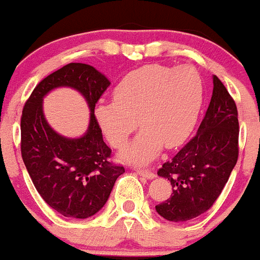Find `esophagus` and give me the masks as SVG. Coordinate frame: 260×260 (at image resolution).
<instances>
[{"label":"esophagus","mask_w":260,"mask_h":260,"mask_svg":"<svg viewBox=\"0 0 260 260\" xmlns=\"http://www.w3.org/2000/svg\"><path fill=\"white\" fill-rule=\"evenodd\" d=\"M135 171H136V173H138V174H140V176H143V177H145V178H149V179H151V178H154V177H155V173H153V172H151V171H149V169H144V168H136Z\"/></svg>","instance_id":"34e87169"}]
</instances>
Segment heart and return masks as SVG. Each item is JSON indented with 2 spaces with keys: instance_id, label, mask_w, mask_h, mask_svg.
I'll return each mask as SVG.
<instances>
[{
  "instance_id": "b5f03b06",
  "label": "heart",
  "mask_w": 260,
  "mask_h": 260,
  "mask_svg": "<svg viewBox=\"0 0 260 260\" xmlns=\"http://www.w3.org/2000/svg\"><path fill=\"white\" fill-rule=\"evenodd\" d=\"M205 97V83L194 67L150 64L130 72L114 89V101L100 102L94 114L109 143L122 149L138 124L135 140L121 158L146 163L183 143L193 130Z\"/></svg>"
}]
</instances>
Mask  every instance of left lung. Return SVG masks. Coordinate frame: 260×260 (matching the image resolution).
Listing matches in <instances>:
<instances>
[{"label": "left lung", "mask_w": 260, "mask_h": 260, "mask_svg": "<svg viewBox=\"0 0 260 260\" xmlns=\"http://www.w3.org/2000/svg\"><path fill=\"white\" fill-rule=\"evenodd\" d=\"M239 156L238 109L222 82L214 76V91L197 134L159 168L173 193L156 205L161 217L191 220L212 207Z\"/></svg>", "instance_id": "8db88e82"}]
</instances>
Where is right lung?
I'll return each mask as SVG.
<instances>
[{
  "label": "right lung",
  "mask_w": 260,
  "mask_h": 260,
  "mask_svg": "<svg viewBox=\"0 0 260 260\" xmlns=\"http://www.w3.org/2000/svg\"><path fill=\"white\" fill-rule=\"evenodd\" d=\"M72 86L89 102L91 120L79 139L60 137L42 114V97L56 86ZM110 81L88 64L69 63L39 82L21 115V156L42 199L66 217L87 218L104 207L125 168L114 164L102 139L94 107Z\"/></svg>",
  "instance_id": "1"
}]
</instances>
